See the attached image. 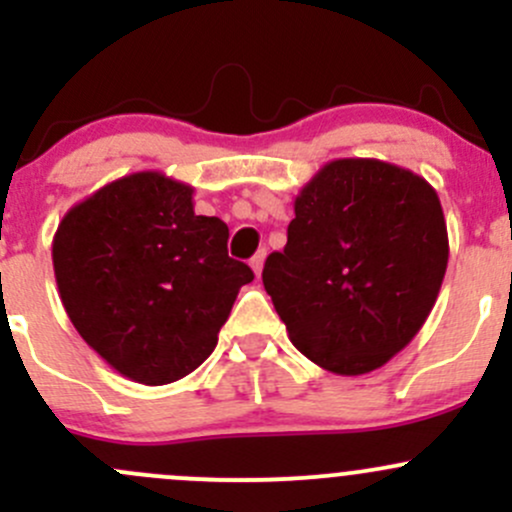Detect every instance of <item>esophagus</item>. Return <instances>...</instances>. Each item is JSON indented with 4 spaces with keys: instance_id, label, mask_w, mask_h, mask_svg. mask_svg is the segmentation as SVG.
I'll return each mask as SVG.
<instances>
[{
    "instance_id": "1",
    "label": "esophagus",
    "mask_w": 512,
    "mask_h": 512,
    "mask_svg": "<svg viewBox=\"0 0 512 512\" xmlns=\"http://www.w3.org/2000/svg\"><path fill=\"white\" fill-rule=\"evenodd\" d=\"M265 255H267V252H265V250H260V252H257V255L252 257V260H250V267H252V272H255L257 277L262 275V267H265Z\"/></svg>"
}]
</instances>
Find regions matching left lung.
Instances as JSON below:
<instances>
[{"label":"left lung","instance_id":"obj_1","mask_svg":"<svg viewBox=\"0 0 512 512\" xmlns=\"http://www.w3.org/2000/svg\"><path fill=\"white\" fill-rule=\"evenodd\" d=\"M446 267L433 185L379 158H337L294 198L287 245L267 257L262 282L299 352L361 376L416 337Z\"/></svg>","mask_w":512,"mask_h":512}]
</instances>
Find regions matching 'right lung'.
Returning <instances> with one entry per match:
<instances>
[{
	"mask_svg": "<svg viewBox=\"0 0 512 512\" xmlns=\"http://www.w3.org/2000/svg\"><path fill=\"white\" fill-rule=\"evenodd\" d=\"M193 193L160 170L128 173L66 210L51 242L71 324L136 384H173L198 369L255 277L227 257L223 220L195 215Z\"/></svg>",
	"mask_w": 512,
	"mask_h": 512,
	"instance_id": "add662e5",
	"label": "right lung"
}]
</instances>
